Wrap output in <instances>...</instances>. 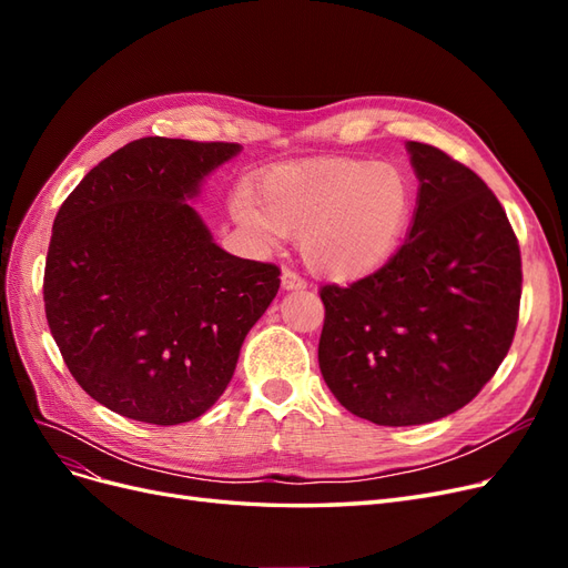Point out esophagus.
Here are the masks:
<instances>
[{
  "label": "esophagus",
  "mask_w": 568,
  "mask_h": 568,
  "mask_svg": "<svg viewBox=\"0 0 568 568\" xmlns=\"http://www.w3.org/2000/svg\"><path fill=\"white\" fill-rule=\"evenodd\" d=\"M282 286H284L286 291H301V288H305L307 284H305V280L301 277L298 272L284 270V272H282Z\"/></svg>",
  "instance_id": "1"
}]
</instances>
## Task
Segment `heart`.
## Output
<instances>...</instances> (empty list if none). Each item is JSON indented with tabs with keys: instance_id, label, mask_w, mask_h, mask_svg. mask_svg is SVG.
Returning <instances> with one entry per match:
<instances>
[{
	"instance_id": "b5f03b06",
	"label": "heart",
	"mask_w": 568,
	"mask_h": 568,
	"mask_svg": "<svg viewBox=\"0 0 568 568\" xmlns=\"http://www.w3.org/2000/svg\"><path fill=\"white\" fill-rule=\"evenodd\" d=\"M415 209L400 165L348 156L280 165L234 199L239 225L261 239L301 234L305 263L322 277L359 280L398 248Z\"/></svg>"
}]
</instances>
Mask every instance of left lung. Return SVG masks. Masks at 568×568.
<instances>
[{
    "label": "left lung",
    "mask_w": 568,
    "mask_h": 568,
    "mask_svg": "<svg viewBox=\"0 0 568 568\" xmlns=\"http://www.w3.org/2000/svg\"><path fill=\"white\" fill-rule=\"evenodd\" d=\"M417 211L390 261L351 286L326 284L320 369L336 400L379 426H415L471 403L519 320L521 253L474 170L407 142Z\"/></svg>",
    "instance_id": "8db88e82"
}]
</instances>
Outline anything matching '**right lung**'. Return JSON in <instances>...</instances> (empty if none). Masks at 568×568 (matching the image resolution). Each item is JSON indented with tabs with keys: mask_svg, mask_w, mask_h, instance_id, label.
<instances>
[{
	"mask_svg": "<svg viewBox=\"0 0 568 568\" xmlns=\"http://www.w3.org/2000/svg\"><path fill=\"white\" fill-rule=\"evenodd\" d=\"M242 151L142 136L92 168L57 213L44 313L84 393L128 419L192 422L225 393L280 267L220 248L189 205Z\"/></svg>",
	"mask_w": 568,
	"mask_h": 568,
	"instance_id": "add662e5",
	"label": "right lung"
}]
</instances>
